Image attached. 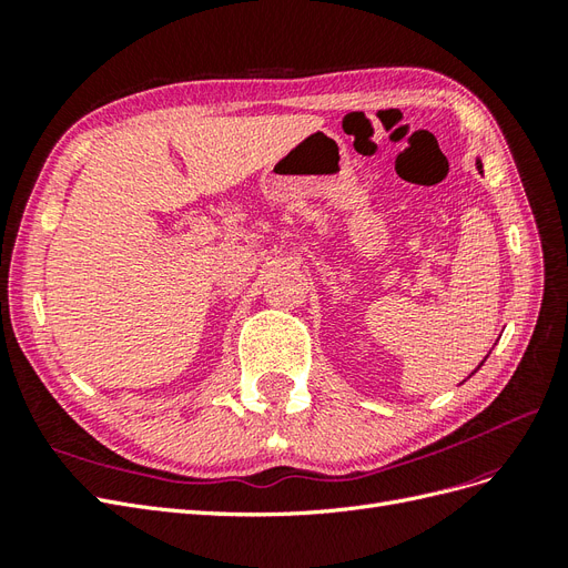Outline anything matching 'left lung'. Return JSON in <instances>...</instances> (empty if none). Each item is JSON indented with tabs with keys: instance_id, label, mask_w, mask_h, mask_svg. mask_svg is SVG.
I'll use <instances>...</instances> for the list:
<instances>
[{
	"instance_id": "1",
	"label": "left lung",
	"mask_w": 568,
	"mask_h": 568,
	"mask_svg": "<svg viewBox=\"0 0 568 568\" xmlns=\"http://www.w3.org/2000/svg\"><path fill=\"white\" fill-rule=\"evenodd\" d=\"M476 165H478V170H480V168H484V165H480V163H476Z\"/></svg>"
}]
</instances>
